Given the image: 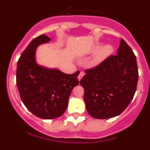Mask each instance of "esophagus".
Here are the masks:
<instances>
[{
    "instance_id": "1",
    "label": "esophagus",
    "mask_w": 150,
    "mask_h": 150,
    "mask_svg": "<svg viewBox=\"0 0 150 150\" xmlns=\"http://www.w3.org/2000/svg\"><path fill=\"white\" fill-rule=\"evenodd\" d=\"M84 72H83V71H81V72L79 73V76H78V78H79V80H80V79H82V78L83 77V76H84Z\"/></svg>"
}]
</instances>
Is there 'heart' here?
<instances>
[{"label": "heart", "instance_id": "b5f03b06", "mask_svg": "<svg viewBox=\"0 0 150 150\" xmlns=\"http://www.w3.org/2000/svg\"><path fill=\"white\" fill-rule=\"evenodd\" d=\"M93 52H95V54L91 59V64L92 65H98L110 56L113 52V48L109 44L102 46L98 45L94 48Z\"/></svg>", "mask_w": 150, "mask_h": 150}]
</instances>
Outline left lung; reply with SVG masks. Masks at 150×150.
<instances>
[{"label": "left lung", "mask_w": 150, "mask_h": 150, "mask_svg": "<svg viewBox=\"0 0 150 150\" xmlns=\"http://www.w3.org/2000/svg\"><path fill=\"white\" fill-rule=\"evenodd\" d=\"M85 72L80 85L88 114L100 120L121 114L133 99L138 80L136 56L126 42L121 39L116 55Z\"/></svg>", "instance_id": "1"}]
</instances>
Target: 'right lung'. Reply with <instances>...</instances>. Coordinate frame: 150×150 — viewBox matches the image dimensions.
<instances>
[{"label": "right lung", "mask_w": 150, "mask_h": 150, "mask_svg": "<svg viewBox=\"0 0 150 150\" xmlns=\"http://www.w3.org/2000/svg\"><path fill=\"white\" fill-rule=\"evenodd\" d=\"M50 40L45 34L34 38L21 55L16 70L17 88L23 104L33 114L44 120L63 115L71 91L79 84V71L67 74L37 63V48Z\"/></svg>", "instance_id": "right-lung-1"}]
</instances>
